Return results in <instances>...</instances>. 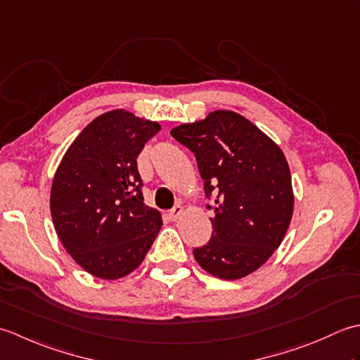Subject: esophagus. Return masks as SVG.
Wrapping results in <instances>:
<instances>
[{
  "label": "esophagus",
  "mask_w": 360,
  "mask_h": 360,
  "mask_svg": "<svg viewBox=\"0 0 360 360\" xmlns=\"http://www.w3.org/2000/svg\"><path fill=\"white\" fill-rule=\"evenodd\" d=\"M182 215H184V207H181V205H174L170 213H168V217H170L172 221H178Z\"/></svg>",
  "instance_id": "1"
}]
</instances>
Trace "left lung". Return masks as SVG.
Returning <instances> with one entry per match:
<instances>
[{
  "label": "left lung",
  "mask_w": 360,
  "mask_h": 360,
  "mask_svg": "<svg viewBox=\"0 0 360 360\" xmlns=\"http://www.w3.org/2000/svg\"><path fill=\"white\" fill-rule=\"evenodd\" d=\"M170 133L195 153L205 195L218 190L212 238L193 249L195 259L213 277H246L278 249L292 218L285 153L250 120L229 110L212 111Z\"/></svg>",
  "instance_id": "8db88e82"
}]
</instances>
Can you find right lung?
Listing matches in <instances>:
<instances>
[{
  "mask_svg": "<svg viewBox=\"0 0 360 360\" xmlns=\"http://www.w3.org/2000/svg\"><path fill=\"white\" fill-rule=\"evenodd\" d=\"M158 122L111 110L83 128L53 174L51 215L63 248L82 269L117 280L141 266L162 226L143 204L137 156Z\"/></svg>",
  "mask_w": 360,
  "mask_h": 360,
  "instance_id": "obj_1",
  "label": "right lung"
}]
</instances>
